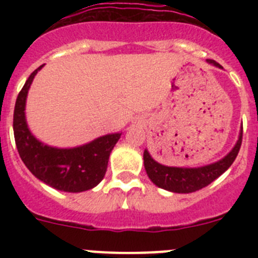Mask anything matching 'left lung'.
<instances>
[{"label":"left lung","instance_id":"8db88e82","mask_svg":"<svg viewBox=\"0 0 258 258\" xmlns=\"http://www.w3.org/2000/svg\"><path fill=\"white\" fill-rule=\"evenodd\" d=\"M209 64L214 67L222 68L216 60L207 59ZM241 137H243V126L240 127L239 138L231 151L216 163L208 164L198 168H181V166H168L157 163L152 159L150 152L145 150L143 152V161L145 169L149 178L156 184L157 187L168 190L170 192L190 194L206 187L209 183L218 178L222 173L229 169L231 164L238 156V152L241 146Z\"/></svg>","mask_w":258,"mask_h":258}]
</instances>
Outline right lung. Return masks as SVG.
Listing matches in <instances>:
<instances>
[{"label": "right lung", "instance_id": "1", "mask_svg": "<svg viewBox=\"0 0 258 258\" xmlns=\"http://www.w3.org/2000/svg\"><path fill=\"white\" fill-rule=\"evenodd\" d=\"M42 67L40 66L28 77L14 109V137L20 159L36 178L55 190L66 192L90 190L103 179L109 154L121 133L106 134L72 149L51 147L38 141L27 124L26 102L32 81Z\"/></svg>", "mask_w": 258, "mask_h": 258}]
</instances>
